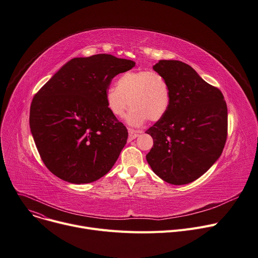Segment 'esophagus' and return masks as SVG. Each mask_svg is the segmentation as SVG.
Segmentation results:
<instances>
[{
  "label": "esophagus",
  "mask_w": 258,
  "mask_h": 258,
  "mask_svg": "<svg viewBox=\"0 0 258 258\" xmlns=\"http://www.w3.org/2000/svg\"><path fill=\"white\" fill-rule=\"evenodd\" d=\"M138 136H139V132L138 131H135L133 128H128V140L130 141L136 139Z\"/></svg>",
  "instance_id": "obj_1"
}]
</instances>
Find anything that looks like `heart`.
<instances>
[{"label": "heart", "mask_w": 258, "mask_h": 258, "mask_svg": "<svg viewBox=\"0 0 258 258\" xmlns=\"http://www.w3.org/2000/svg\"><path fill=\"white\" fill-rule=\"evenodd\" d=\"M106 102L108 110L117 117L122 116L130 105L127 121L131 124H140L146 119L156 122L169 109V83L158 72H127L119 77L116 87L107 89Z\"/></svg>", "instance_id": "obj_1"}]
</instances>
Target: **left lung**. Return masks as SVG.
<instances>
[{"mask_svg": "<svg viewBox=\"0 0 258 258\" xmlns=\"http://www.w3.org/2000/svg\"><path fill=\"white\" fill-rule=\"evenodd\" d=\"M153 70L170 87L166 115L146 133L153 146L146 160L153 172L171 184L190 183L214 165L225 146L227 105L221 90L177 60H160Z\"/></svg>", "mask_w": 258, "mask_h": 258, "instance_id": "left-lung-1", "label": "left lung"}]
</instances>
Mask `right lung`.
Masks as SVG:
<instances>
[{"label": "right lung", "instance_id": "add662e5", "mask_svg": "<svg viewBox=\"0 0 258 258\" xmlns=\"http://www.w3.org/2000/svg\"><path fill=\"white\" fill-rule=\"evenodd\" d=\"M135 62L98 54L74 58L34 95L30 128L45 167L72 183L106 175L124 147L127 130L107 108L112 79Z\"/></svg>", "mask_w": 258, "mask_h": 258}]
</instances>
